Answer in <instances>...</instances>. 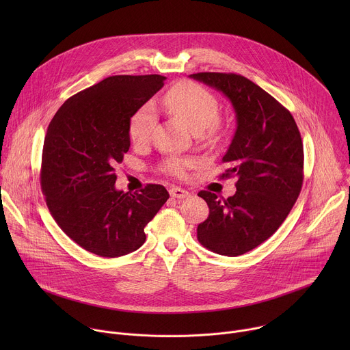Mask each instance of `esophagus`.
<instances>
[{"label":"esophagus","mask_w":350,"mask_h":350,"mask_svg":"<svg viewBox=\"0 0 350 350\" xmlns=\"http://www.w3.org/2000/svg\"><path fill=\"white\" fill-rule=\"evenodd\" d=\"M170 195L173 198H177V199H184V198H188L189 196V192L183 189V188H178V187H173L170 189Z\"/></svg>","instance_id":"obj_1"}]
</instances>
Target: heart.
Masks as SVG:
<instances>
[{"instance_id": "obj_1", "label": "heart", "mask_w": 350, "mask_h": 350, "mask_svg": "<svg viewBox=\"0 0 350 350\" xmlns=\"http://www.w3.org/2000/svg\"><path fill=\"white\" fill-rule=\"evenodd\" d=\"M161 107L185 123L192 131L215 133L219 129V103L216 96L192 81H180L161 96ZM158 116L151 104L139 107L130 118L129 135L133 144L144 145L157 127ZM193 166L191 159L172 157L165 161L163 169L174 176H184Z\"/></svg>"}]
</instances>
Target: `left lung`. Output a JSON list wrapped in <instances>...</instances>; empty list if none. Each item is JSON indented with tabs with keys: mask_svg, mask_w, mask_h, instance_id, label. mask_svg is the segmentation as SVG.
Returning a JSON list of instances; mask_svg holds the SVG:
<instances>
[{
	"mask_svg": "<svg viewBox=\"0 0 350 350\" xmlns=\"http://www.w3.org/2000/svg\"><path fill=\"white\" fill-rule=\"evenodd\" d=\"M189 77L221 91L237 118L223 157L221 177L235 176L237 191L224 199L201 191L209 206L196 235L209 251L239 256L269 239L289 215L304 183V144L291 112L249 79L202 72Z\"/></svg>",
	"mask_w": 350,
	"mask_h": 350,
	"instance_id": "1",
	"label": "left lung"
}]
</instances>
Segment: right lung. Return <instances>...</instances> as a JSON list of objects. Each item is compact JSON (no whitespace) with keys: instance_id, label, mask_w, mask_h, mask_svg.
Returning a JSON list of instances; mask_svg holds the SVG:
<instances>
[{"instance_id":"add662e5","label":"right lung","mask_w":350,"mask_h":350,"mask_svg":"<svg viewBox=\"0 0 350 350\" xmlns=\"http://www.w3.org/2000/svg\"><path fill=\"white\" fill-rule=\"evenodd\" d=\"M165 76H111L66 99L48 126L40 183L62 231L85 251L118 258L145 242V226L169 199L163 185L115 188V167L130 148L131 115Z\"/></svg>"}]
</instances>
